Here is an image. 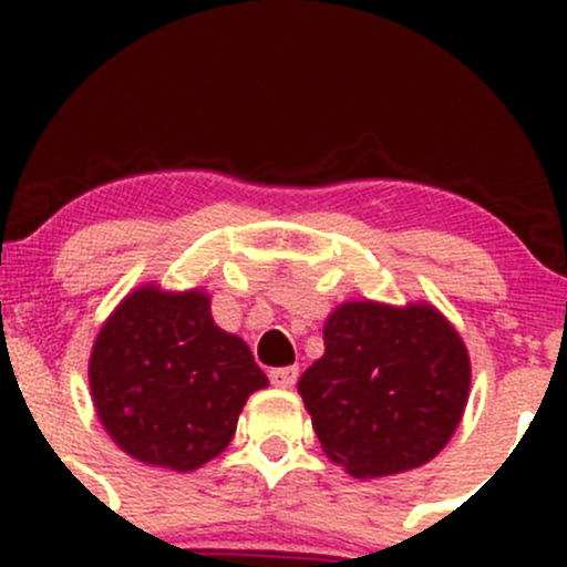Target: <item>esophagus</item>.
Wrapping results in <instances>:
<instances>
[{
	"mask_svg": "<svg viewBox=\"0 0 567 567\" xmlns=\"http://www.w3.org/2000/svg\"><path fill=\"white\" fill-rule=\"evenodd\" d=\"M269 381L275 383L279 389H290L292 383L298 381V365H290V368H275L269 373Z\"/></svg>",
	"mask_w": 567,
	"mask_h": 567,
	"instance_id": "34e87169",
	"label": "esophagus"
}]
</instances>
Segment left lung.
I'll return each mask as SVG.
<instances>
[{
  "instance_id": "1",
  "label": "left lung",
  "mask_w": 567,
  "mask_h": 567,
  "mask_svg": "<svg viewBox=\"0 0 567 567\" xmlns=\"http://www.w3.org/2000/svg\"><path fill=\"white\" fill-rule=\"evenodd\" d=\"M464 341L432 306L343 303L324 354L298 381L322 451L351 477H383L434 458L470 394Z\"/></svg>"
}]
</instances>
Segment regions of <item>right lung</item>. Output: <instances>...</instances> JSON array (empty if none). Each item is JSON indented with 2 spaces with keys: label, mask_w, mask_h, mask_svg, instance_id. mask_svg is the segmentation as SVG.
<instances>
[{
  "label": "right lung",
  "mask_w": 567,
  "mask_h": 567,
  "mask_svg": "<svg viewBox=\"0 0 567 567\" xmlns=\"http://www.w3.org/2000/svg\"><path fill=\"white\" fill-rule=\"evenodd\" d=\"M243 338L224 333L205 292L141 288L116 306L90 357L103 429L152 466L192 472L234 437L247 396L266 386Z\"/></svg>",
  "instance_id": "1"
}]
</instances>
